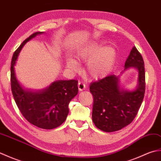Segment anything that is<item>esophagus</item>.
<instances>
[{
    "instance_id": "1",
    "label": "esophagus",
    "mask_w": 161,
    "mask_h": 161,
    "mask_svg": "<svg viewBox=\"0 0 161 161\" xmlns=\"http://www.w3.org/2000/svg\"><path fill=\"white\" fill-rule=\"evenodd\" d=\"M78 88L80 91L85 90V88H86V84H85L84 81H80V82L78 83Z\"/></svg>"
}]
</instances>
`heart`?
Masks as SVG:
<instances>
[{
  "mask_svg": "<svg viewBox=\"0 0 161 161\" xmlns=\"http://www.w3.org/2000/svg\"><path fill=\"white\" fill-rule=\"evenodd\" d=\"M102 48V45L97 43H91L86 48L80 51L76 58L78 61H82L91 59L87 64L86 71L92 78L97 79L107 75L114 66L116 53L112 47L108 46ZM66 66L68 69L76 71L79 66L73 59L66 61Z\"/></svg>",
  "mask_w": 161,
  "mask_h": 161,
  "instance_id": "heart-1",
  "label": "heart"
}]
</instances>
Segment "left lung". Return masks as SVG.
Wrapping results in <instances>:
<instances>
[{"label":"left lung","instance_id":"obj_1","mask_svg":"<svg viewBox=\"0 0 161 161\" xmlns=\"http://www.w3.org/2000/svg\"><path fill=\"white\" fill-rule=\"evenodd\" d=\"M138 70V86L134 91L120 90L119 78L110 75L90 84L93 97L92 119L96 127L105 132L120 130L129 125L137 115L145 92V65L141 54L132 47L125 64Z\"/></svg>","mask_w":161,"mask_h":161}]
</instances>
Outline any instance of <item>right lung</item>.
Returning <instances> with one entry per match:
<instances>
[{"mask_svg": "<svg viewBox=\"0 0 161 161\" xmlns=\"http://www.w3.org/2000/svg\"><path fill=\"white\" fill-rule=\"evenodd\" d=\"M42 32H36L28 37L16 50L11 62V88L16 104L23 116L37 127L52 129L66 120L69 112L68 104L78 93L77 80L54 81L39 93L24 91L16 80L14 64L25 43Z\"/></svg>", "mask_w": 161, "mask_h": 161, "instance_id": "obj_1", "label": "right lung"}]
</instances>
